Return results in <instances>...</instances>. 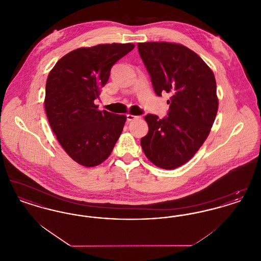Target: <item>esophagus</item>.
Segmentation results:
<instances>
[{"instance_id":"obj_1","label":"esophagus","mask_w":261,"mask_h":261,"mask_svg":"<svg viewBox=\"0 0 261 261\" xmlns=\"http://www.w3.org/2000/svg\"><path fill=\"white\" fill-rule=\"evenodd\" d=\"M140 117L137 116V115H133V114H127V120L128 121H133V120H137L139 119Z\"/></svg>"}]
</instances>
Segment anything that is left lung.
Returning <instances> with one entry per match:
<instances>
[{
  "label": "left lung",
  "mask_w": 261,
  "mask_h": 261,
  "mask_svg": "<svg viewBox=\"0 0 261 261\" xmlns=\"http://www.w3.org/2000/svg\"><path fill=\"white\" fill-rule=\"evenodd\" d=\"M158 96L170 93L168 116H145L149 132L141 146L149 162L171 170L189 162L210 135L218 111L211 67L186 46L169 42L138 43Z\"/></svg>",
  "instance_id": "left-lung-1"
}]
</instances>
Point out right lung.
<instances>
[{
  "label": "right lung",
  "mask_w": 261,
  "mask_h": 261,
  "mask_svg": "<svg viewBox=\"0 0 261 261\" xmlns=\"http://www.w3.org/2000/svg\"><path fill=\"white\" fill-rule=\"evenodd\" d=\"M135 48L132 43L82 47L63 56L47 78L45 111L64 151L82 166L105 162L123 130L126 115L95 105L112 65Z\"/></svg>",
  "instance_id": "obj_1"
}]
</instances>
